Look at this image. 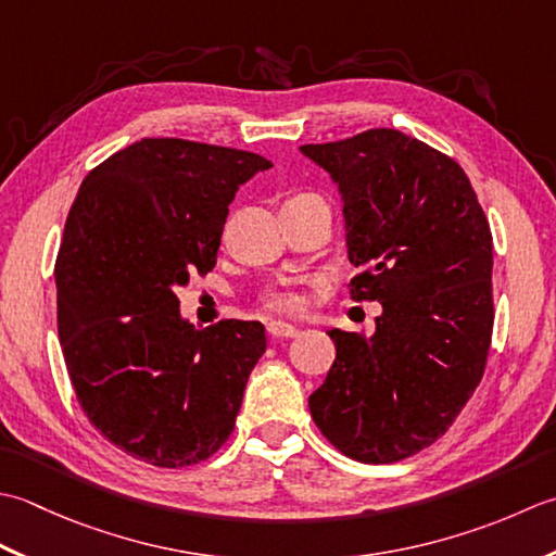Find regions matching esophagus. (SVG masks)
Segmentation results:
<instances>
[{
    "instance_id": "1",
    "label": "esophagus",
    "mask_w": 556,
    "mask_h": 556,
    "mask_svg": "<svg viewBox=\"0 0 556 556\" xmlns=\"http://www.w3.org/2000/svg\"><path fill=\"white\" fill-rule=\"evenodd\" d=\"M266 331H268V336H270V338H276V341H280V338H294V336L300 333L298 328H294V326H290V324H280V321H270Z\"/></svg>"
}]
</instances>
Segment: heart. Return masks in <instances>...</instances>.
Here are the masks:
<instances>
[{
  "mask_svg": "<svg viewBox=\"0 0 556 556\" xmlns=\"http://www.w3.org/2000/svg\"><path fill=\"white\" fill-rule=\"evenodd\" d=\"M264 307L274 314H282V316H298L304 312V298L298 290L282 288V290H274L268 292L264 298Z\"/></svg>",
  "mask_w": 556,
  "mask_h": 556,
  "instance_id": "obj_1",
  "label": "heart"
}]
</instances>
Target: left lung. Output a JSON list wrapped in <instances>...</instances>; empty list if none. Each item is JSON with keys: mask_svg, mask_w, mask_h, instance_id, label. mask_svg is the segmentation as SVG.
I'll return each instance as SVG.
<instances>
[{"mask_svg": "<svg viewBox=\"0 0 556 556\" xmlns=\"http://www.w3.org/2000/svg\"><path fill=\"white\" fill-rule=\"evenodd\" d=\"M302 153L343 191L355 302H381L374 336L333 328L336 362L309 395L343 456L381 466L446 434L482 381L494 328L492 230L463 167L399 129Z\"/></svg>", "mask_w": 556, "mask_h": 556, "instance_id": "8db88e82", "label": "left lung"}]
</instances>
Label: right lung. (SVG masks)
Wrapping results in <instances>:
<instances>
[{
    "label": "right lung",
    "mask_w": 556,
    "mask_h": 556,
    "mask_svg": "<svg viewBox=\"0 0 556 556\" xmlns=\"http://www.w3.org/2000/svg\"><path fill=\"white\" fill-rule=\"evenodd\" d=\"M266 157L141 139L96 165L56 252V333L78 405L100 434L155 468L208 460L230 439L258 321L194 328L179 288L215 266L235 191Z\"/></svg>",
    "instance_id": "add662e5"
}]
</instances>
